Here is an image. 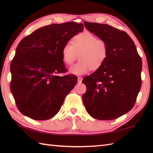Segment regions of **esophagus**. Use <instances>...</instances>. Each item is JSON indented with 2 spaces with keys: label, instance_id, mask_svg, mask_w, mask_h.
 <instances>
[{
  "label": "esophagus",
  "instance_id": "34e87169",
  "mask_svg": "<svg viewBox=\"0 0 153 153\" xmlns=\"http://www.w3.org/2000/svg\"><path fill=\"white\" fill-rule=\"evenodd\" d=\"M82 81V77H78V82L81 83Z\"/></svg>",
  "mask_w": 153,
  "mask_h": 153
}]
</instances>
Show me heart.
Returning a JSON list of instances; mask_svg holds the SVG:
<instances>
[{
  "instance_id": "heart-1",
  "label": "heart",
  "mask_w": 153,
  "mask_h": 153,
  "mask_svg": "<svg viewBox=\"0 0 153 153\" xmlns=\"http://www.w3.org/2000/svg\"><path fill=\"white\" fill-rule=\"evenodd\" d=\"M78 55L80 61L69 68V72L83 75L102 66L108 55V45L91 32H83L73 38V45L68 43L62 50L63 61L68 65L75 62Z\"/></svg>"
}]
</instances>
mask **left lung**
<instances>
[{"label": "left lung", "instance_id": "8db88e82", "mask_svg": "<svg viewBox=\"0 0 153 153\" xmlns=\"http://www.w3.org/2000/svg\"><path fill=\"white\" fill-rule=\"evenodd\" d=\"M84 25L106 43L108 55L102 66L83 79L87 87L83 101L93 118L117 119L135 103L142 85V59L126 32L107 24L84 22Z\"/></svg>", "mask_w": 153, "mask_h": 153}]
</instances>
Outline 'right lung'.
<instances>
[{
  "label": "right lung",
  "mask_w": 153,
  "mask_h": 153,
  "mask_svg": "<svg viewBox=\"0 0 153 153\" xmlns=\"http://www.w3.org/2000/svg\"><path fill=\"white\" fill-rule=\"evenodd\" d=\"M84 25L69 22L36 30L18 44L11 63L10 89L17 107L25 116L47 120L56 115L77 83L66 71L62 50Z\"/></svg>",
  "instance_id": "obj_1"
}]
</instances>
